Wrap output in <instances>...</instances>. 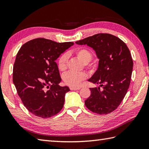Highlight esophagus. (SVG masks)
Segmentation results:
<instances>
[{"label":"esophagus","instance_id":"34e87169","mask_svg":"<svg viewBox=\"0 0 149 149\" xmlns=\"http://www.w3.org/2000/svg\"><path fill=\"white\" fill-rule=\"evenodd\" d=\"M70 88L71 90H78L80 89V87H70Z\"/></svg>","mask_w":149,"mask_h":149}]
</instances>
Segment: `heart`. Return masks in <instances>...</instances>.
<instances>
[{"label": "heart", "instance_id": "b5f03b06", "mask_svg": "<svg viewBox=\"0 0 149 149\" xmlns=\"http://www.w3.org/2000/svg\"><path fill=\"white\" fill-rule=\"evenodd\" d=\"M75 55L79 59L85 64V65H88V63L92 59V54L88 49L84 48H81L76 49L75 52ZM68 61V55L66 54H63L60 56L58 59V68L61 71L65 70L67 68V64ZM88 68L94 69V66L90 65L88 66ZM87 75L85 72H79L75 73L69 72H67L63 75V80L66 84L71 86H77L80 85L82 81L86 79Z\"/></svg>", "mask_w": 149, "mask_h": 149}]
</instances>
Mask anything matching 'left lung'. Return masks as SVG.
Returning a JSON list of instances; mask_svg holds the SVG:
<instances>
[{"label": "left lung", "instance_id": "obj_1", "mask_svg": "<svg viewBox=\"0 0 149 149\" xmlns=\"http://www.w3.org/2000/svg\"><path fill=\"white\" fill-rule=\"evenodd\" d=\"M75 43L93 48L99 59L97 70L88 81L100 86L90 88L91 95L84 101L86 107L98 114L112 112L129 88L133 68L129 49L119 38L109 33L95 34Z\"/></svg>", "mask_w": 149, "mask_h": 149}]
</instances>
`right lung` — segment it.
Masks as SVG:
<instances>
[{
  "mask_svg": "<svg viewBox=\"0 0 149 149\" xmlns=\"http://www.w3.org/2000/svg\"><path fill=\"white\" fill-rule=\"evenodd\" d=\"M72 45L38 38L24 44L17 54L13 82L25 107L37 117H52L63 109L70 88L59 85L61 78L55 61Z\"/></svg>",
  "mask_w": 149,
  "mask_h": 149,
  "instance_id": "obj_1",
  "label": "right lung"
}]
</instances>
